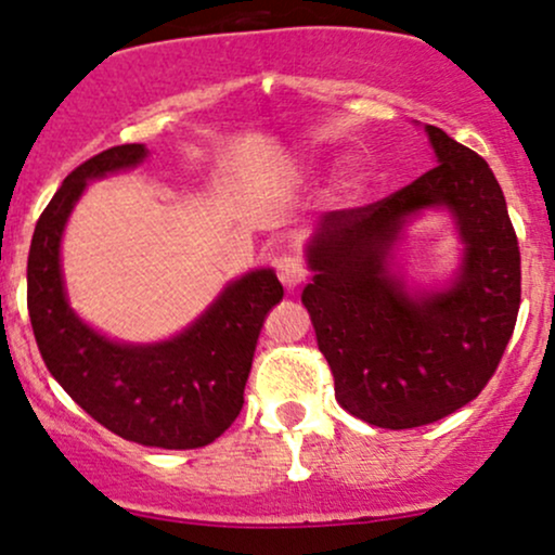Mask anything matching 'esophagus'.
<instances>
[{
	"label": "esophagus",
	"mask_w": 555,
	"mask_h": 555,
	"mask_svg": "<svg viewBox=\"0 0 555 555\" xmlns=\"http://www.w3.org/2000/svg\"><path fill=\"white\" fill-rule=\"evenodd\" d=\"M276 273H279V282H282L286 289H295L305 282V276H308V269H305V263L299 258H292V256H284L276 260Z\"/></svg>",
	"instance_id": "34e87169"
}]
</instances>
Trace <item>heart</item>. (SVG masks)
<instances>
[{
	"mask_svg": "<svg viewBox=\"0 0 555 555\" xmlns=\"http://www.w3.org/2000/svg\"><path fill=\"white\" fill-rule=\"evenodd\" d=\"M358 193H360V177H354V175L341 177L339 188H336V195H339L341 201H354Z\"/></svg>",
	"mask_w": 555,
	"mask_h": 555,
	"instance_id": "obj_1",
	"label": "heart"
}]
</instances>
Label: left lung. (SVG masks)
<instances>
[{
    "mask_svg": "<svg viewBox=\"0 0 555 555\" xmlns=\"http://www.w3.org/2000/svg\"><path fill=\"white\" fill-rule=\"evenodd\" d=\"M436 167L384 201L328 211L308 245L302 305L349 415L404 430L462 410L493 378L519 313V242L501 184L467 145L425 125ZM449 207L465 245L446 291L410 296L390 247L412 215Z\"/></svg>",
    "mask_w": 555,
    "mask_h": 555,
    "instance_id": "1",
    "label": "left lung"
}]
</instances>
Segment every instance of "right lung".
<instances>
[{
	"mask_svg": "<svg viewBox=\"0 0 555 555\" xmlns=\"http://www.w3.org/2000/svg\"><path fill=\"white\" fill-rule=\"evenodd\" d=\"M145 156L143 143L101 151L69 171L43 208L28 253L30 326L49 373L95 423L140 446L201 449L237 420L260 328L284 286L271 269L245 273L169 341L119 344L86 326L62 282L67 216L88 180L138 167Z\"/></svg>",
	"mask_w": 555,
	"mask_h": 555,
	"instance_id": "1",
	"label": "right lung"
}]
</instances>
